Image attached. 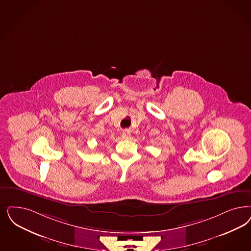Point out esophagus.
I'll return each mask as SVG.
<instances>
[{
    "label": "esophagus",
    "instance_id": "obj_1",
    "mask_svg": "<svg viewBox=\"0 0 251 251\" xmlns=\"http://www.w3.org/2000/svg\"><path fill=\"white\" fill-rule=\"evenodd\" d=\"M130 132L128 130H124L122 131V137L123 138H129L130 137Z\"/></svg>",
    "mask_w": 251,
    "mask_h": 251
}]
</instances>
